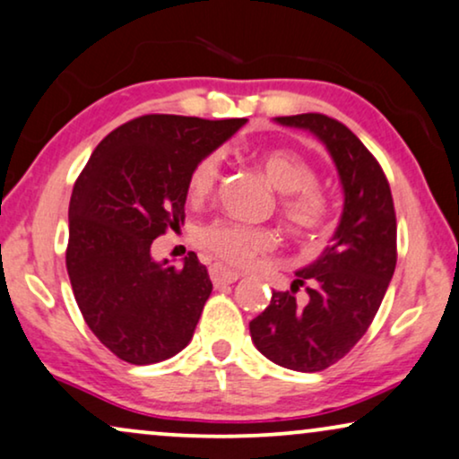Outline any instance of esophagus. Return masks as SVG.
Segmentation results:
<instances>
[{
    "mask_svg": "<svg viewBox=\"0 0 459 459\" xmlns=\"http://www.w3.org/2000/svg\"><path fill=\"white\" fill-rule=\"evenodd\" d=\"M210 277H212L213 286H226V283H235L237 280H239V273L226 269V266H222V264H212Z\"/></svg>",
    "mask_w": 459,
    "mask_h": 459,
    "instance_id": "34e87169",
    "label": "esophagus"
}]
</instances>
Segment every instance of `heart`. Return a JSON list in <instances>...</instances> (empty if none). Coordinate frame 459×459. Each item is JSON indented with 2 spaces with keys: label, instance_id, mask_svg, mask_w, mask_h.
I'll return each instance as SVG.
<instances>
[{
  "label": "heart",
  "instance_id": "1",
  "mask_svg": "<svg viewBox=\"0 0 459 459\" xmlns=\"http://www.w3.org/2000/svg\"><path fill=\"white\" fill-rule=\"evenodd\" d=\"M266 179L280 190V213L292 235H311L324 229L330 216V199L317 186V173L303 156L288 148H271L258 156ZM220 176V154L207 152L190 167L186 195L190 201H203L212 195ZM196 243L230 266H246L260 254L275 247L277 237L269 229L243 226L229 220H216L201 226Z\"/></svg>",
  "mask_w": 459,
  "mask_h": 459
}]
</instances>
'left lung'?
I'll return each mask as SVG.
<instances>
[{"label":"left lung","instance_id":"obj_1","mask_svg":"<svg viewBox=\"0 0 459 459\" xmlns=\"http://www.w3.org/2000/svg\"><path fill=\"white\" fill-rule=\"evenodd\" d=\"M275 120L311 131L328 148L345 203L333 243L297 271L290 290L273 292L269 307L249 322V334L271 362L317 373L347 356L379 311L396 269V212L379 160L343 123L326 114ZM305 282L307 297L299 299Z\"/></svg>","mask_w":459,"mask_h":459}]
</instances>
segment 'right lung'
<instances>
[{
    "label": "right lung",
    "instance_id": "right-lung-1",
    "mask_svg": "<svg viewBox=\"0 0 459 459\" xmlns=\"http://www.w3.org/2000/svg\"><path fill=\"white\" fill-rule=\"evenodd\" d=\"M246 118L146 114L120 125L91 154L69 201L65 264L92 334L129 364L176 356L193 339L212 281L188 252L156 263V237L184 222L186 178Z\"/></svg>",
    "mask_w": 459,
    "mask_h": 459
}]
</instances>
